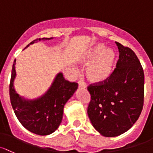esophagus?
<instances>
[{
    "mask_svg": "<svg viewBox=\"0 0 153 153\" xmlns=\"http://www.w3.org/2000/svg\"><path fill=\"white\" fill-rule=\"evenodd\" d=\"M78 87L79 88H86V83H84L82 80H80L79 81H78Z\"/></svg>",
    "mask_w": 153,
    "mask_h": 153,
    "instance_id": "obj_1",
    "label": "esophagus"
}]
</instances>
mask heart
<instances>
[{"label": "heart", "instance_id": "obj_1", "mask_svg": "<svg viewBox=\"0 0 153 153\" xmlns=\"http://www.w3.org/2000/svg\"><path fill=\"white\" fill-rule=\"evenodd\" d=\"M81 63L88 64L86 76L94 83H105L114 71L117 56L113 50L102 43L93 45L81 56Z\"/></svg>", "mask_w": 153, "mask_h": 153}]
</instances>
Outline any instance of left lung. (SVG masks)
I'll return each mask as SVG.
<instances>
[{"label":"left lung","instance_id":"8db88e82","mask_svg":"<svg viewBox=\"0 0 153 153\" xmlns=\"http://www.w3.org/2000/svg\"><path fill=\"white\" fill-rule=\"evenodd\" d=\"M119 60L110 79L90 84L87 113L93 127L106 137L128 131L137 121L144 105V74L135 53L116 42Z\"/></svg>","mask_w":153,"mask_h":153}]
</instances>
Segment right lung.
<instances>
[{"instance_id": "1", "label": "right lung", "mask_w": 153, "mask_h": 153, "mask_svg": "<svg viewBox=\"0 0 153 153\" xmlns=\"http://www.w3.org/2000/svg\"><path fill=\"white\" fill-rule=\"evenodd\" d=\"M52 39L39 38L32 41L29 45ZM15 62L14 60L12 66L9 95L16 117L22 126L31 133L40 136L53 133L62 123L64 105L78 89V83L66 81L63 74L59 72L49 89L42 97L35 100H26L20 97L14 89Z\"/></svg>"}]
</instances>
